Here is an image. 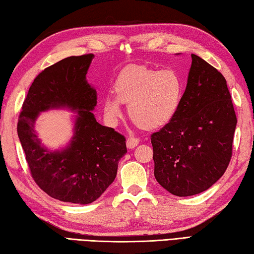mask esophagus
I'll return each mask as SVG.
<instances>
[{
    "mask_svg": "<svg viewBox=\"0 0 254 254\" xmlns=\"http://www.w3.org/2000/svg\"><path fill=\"white\" fill-rule=\"evenodd\" d=\"M139 142H141V141H139V138H137V137H128L127 141V146L128 148H134V147L137 146Z\"/></svg>",
    "mask_w": 254,
    "mask_h": 254,
    "instance_id": "1",
    "label": "esophagus"
}]
</instances>
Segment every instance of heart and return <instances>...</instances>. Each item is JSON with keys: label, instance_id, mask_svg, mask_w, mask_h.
I'll return each mask as SVG.
<instances>
[{"label": "heart", "instance_id": "obj_1", "mask_svg": "<svg viewBox=\"0 0 254 254\" xmlns=\"http://www.w3.org/2000/svg\"><path fill=\"white\" fill-rule=\"evenodd\" d=\"M116 95L107 96L104 109L111 121L121 118L123 102L128 115L147 130L169 123L181 106L185 85L175 69L158 71L147 66L131 65L121 71L113 85Z\"/></svg>", "mask_w": 254, "mask_h": 254}]
</instances>
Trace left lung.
I'll return each instance as SVG.
<instances>
[{
  "mask_svg": "<svg viewBox=\"0 0 254 254\" xmlns=\"http://www.w3.org/2000/svg\"><path fill=\"white\" fill-rule=\"evenodd\" d=\"M191 57L179 110L150 137L156 180L177 196L207 190L225 174L237 126L225 77L203 59Z\"/></svg>",
  "mask_w": 254,
  "mask_h": 254,
  "instance_id": "8db88e82",
  "label": "left lung"
}]
</instances>
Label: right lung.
I'll list each match as a JSON object with an SVG mask.
<instances>
[{
	"mask_svg": "<svg viewBox=\"0 0 254 254\" xmlns=\"http://www.w3.org/2000/svg\"><path fill=\"white\" fill-rule=\"evenodd\" d=\"M94 55L68 57L44 69L32 82L20 112L17 133L31 177L48 195L62 202L89 204L115 181L127 154L126 137L97 122V91L86 74ZM77 112L74 134L66 148L49 151L36 136L40 112Z\"/></svg>",
	"mask_w": 254,
	"mask_h": 254,
	"instance_id": "obj_1",
	"label": "right lung"
}]
</instances>
